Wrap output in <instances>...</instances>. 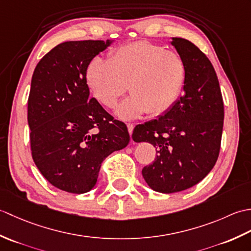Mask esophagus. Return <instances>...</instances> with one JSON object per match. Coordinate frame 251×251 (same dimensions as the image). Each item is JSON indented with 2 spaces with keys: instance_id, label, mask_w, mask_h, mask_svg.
<instances>
[{
  "instance_id": "esophagus-1",
  "label": "esophagus",
  "mask_w": 251,
  "mask_h": 251,
  "mask_svg": "<svg viewBox=\"0 0 251 251\" xmlns=\"http://www.w3.org/2000/svg\"><path fill=\"white\" fill-rule=\"evenodd\" d=\"M134 127H135V125L131 124V123H128V124H127V128H128V132L130 136L132 134V130H134Z\"/></svg>"
}]
</instances>
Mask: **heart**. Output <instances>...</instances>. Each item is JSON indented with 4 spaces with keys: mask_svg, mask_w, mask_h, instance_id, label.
<instances>
[{
    "mask_svg": "<svg viewBox=\"0 0 251 251\" xmlns=\"http://www.w3.org/2000/svg\"><path fill=\"white\" fill-rule=\"evenodd\" d=\"M94 97L112 108L127 90L131 94L117 106L116 114L130 120L147 113H166L182 95L186 65L180 55L163 46L138 41L112 50L108 60L95 58L86 69Z\"/></svg>",
    "mask_w": 251,
    "mask_h": 251,
    "instance_id": "b5f03b06",
    "label": "heart"
}]
</instances>
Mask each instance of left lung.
Here are the masks:
<instances>
[{
    "label": "left lung",
    "instance_id": "8db88e82",
    "mask_svg": "<svg viewBox=\"0 0 251 251\" xmlns=\"http://www.w3.org/2000/svg\"><path fill=\"white\" fill-rule=\"evenodd\" d=\"M186 65L184 94L156 120L135 127L132 139L150 142L155 161L143 167L148 185L159 193H176L197 184L219 156L225 108L219 81L210 60L192 42L173 37Z\"/></svg>",
    "mask_w": 251,
    "mask_h": 251
}]
</instances>
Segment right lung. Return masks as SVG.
Listing matches in <instances>:
<instances>
[{"instance_id": "right-lung-1", "label": "right lung", "mask_w": 251, "mask_h": 251, "mask_svg": "<svg viewBox=\"0 0 251 251\" xmlns=\"http://www.w3.org/2000/svg\"><path fill=\"white\" fill-rule=\"evenodd\" d=\"M113 41H70L35 67L28 99L32 158L50 184L82 194L97 182L101 163L129 142L127 126L89 98L86 69Z\"/></svg>"}]
</instances>
